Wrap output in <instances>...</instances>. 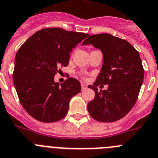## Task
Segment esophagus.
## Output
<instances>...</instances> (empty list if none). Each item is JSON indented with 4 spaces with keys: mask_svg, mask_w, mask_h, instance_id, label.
<instances>
[{
    "mask_svg": "<svg viewBox=\"0 0 158 158\" xmlns=\"http://www.w3.org/2000/svg\"><path fill=\"white\" fill-rule=\"evenodd\" d=\"M81 87H82V90H85V89L87 88V86H86V84L82 83V84H81Z\"/></svg>",
    "mask_w": 158,
    "mask_h": 158,
    "instance_id": "obj_1",
    "label": "esophagus"
}]
</instances>
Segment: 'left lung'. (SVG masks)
<instances>
[{
    "label": "left lung",
    "instance_id": "8db88e82",
    "mask_svg": "<svg viewBox=\"0 0 158 158\" xmlns=\"http://www.w3.org/2000/svg\"><path fill=\"white\" fill-rule=\"evenodd\" d=\"M92 44L103 53V65L94 86L95 97L87 104L89 114L102 122L119 120L135 104L144 76L139 52L127 40L108 33L89 36L82 45ZM108 85L106 91L96 86Z\"/></svg>",
    "mask_w": 158,
    "mask_h": 158
}]
</instances>
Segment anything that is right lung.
I'll list each match as a JSON object with an SVG mask.
<instances>
[{
  "label": "right lung",
  "mask_w": 158,
  "mask_h": 158,
  "mask_svg": "<svg viewBox=\"0 0 158 158\" xmlns=\"http://www.w3.org/2000/svg\"><path fill=\"white\" fill-rule=\"evenodd\" d=\"M89 36L61 28H45L19 48L13 82L20 103L33 118L55 122L65 117L71 98L81 91L80 82L69 78L60 85L54 82V76L60 68L69 64L72 49Z\"/></svg>",
  "instance_id": "add662e5"
}]
</instances>
